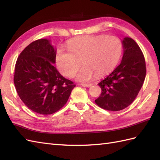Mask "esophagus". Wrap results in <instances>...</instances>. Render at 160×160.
<instances>
[{"label": "esophagus", "instance_id": "esophagus-1", "mask_svg": "<svg viewBox=\"0 0 160 160\" xmlns=\"http://www.w3.org/2000/svg\"><path fill=\"white\" fill-rule=\"evenodd\" d=\"M81 85H82L84 87H90L92 86V84H91V83H89V84H82Z\"/></svg>", "mask_w": 160, "mask_h": 160}]
</instances>
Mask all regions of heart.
I'll use <instances>...</instances> for the list:
<instances>
[{"mask_svg":"<svg viewBox=\"0 0 160 160\" xmlns=\"http://www.w3.org/2000/svg\"><path fill=\"white\" fill-rule=\"evenodd\" d=\"M67 49L56 51V64L60 73L72 77L80 65L84 64L76 78L87 82L96 76L109 73L120 62L123 52L121 40L114 36L88 35L69 40Z\"/></svg>","mask_w":160,"mask_h":160,"instance_id":"heart-1","label":"heart"}]
</instances>
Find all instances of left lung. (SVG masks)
I'll return each instance as SVG.
<instances>
[{"instance_id":"left-lung-1","label":"left lung","mask_w":160,"mask_h":160,"mask_svg":"<svg viewBox=\"0 0 160 160\" xmlns=\"http://www.w3.org/2000/svg\"><path fill=\"white\" fill-rule=\"evenodd\" d=\"M122 45L120 65L98 83L102 93L95 102L105 110L118 111L128 107L140 92L147 73L144 56L136 42L126 37Z\"/></svg>"}]
</instances>
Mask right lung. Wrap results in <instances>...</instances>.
I'll use <instances>...</instances> for the list:
<instances>
[{
	"mask_svg": "<svg viewBox=\"0 0 160 160\" xmlns=\"http://www.w3.org/2000/svg\"><path fill=\"white\" fill-rule=\"evenodd\" d=\"M56 53L49 40L39 39L26 47L16 62L17 93L29 108L42 115L59 111L76 87L53 66Z\"/></svg>",
	"mask_w": 160,
	"mask_h": 160,
	"instance_id": "right-lung-1",
	"label": "right lung"
}]
</instances>
